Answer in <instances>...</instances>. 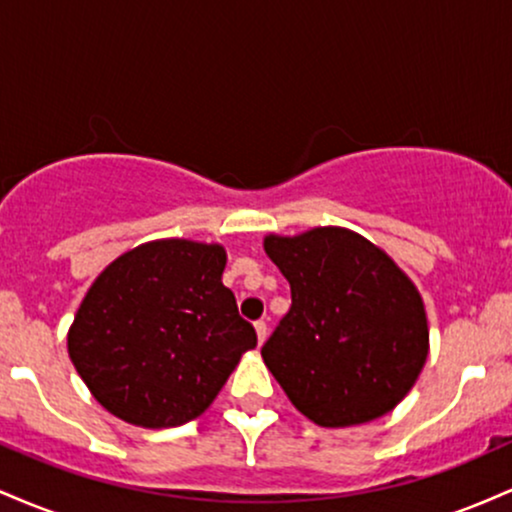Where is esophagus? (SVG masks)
I'll return each mask as SVG.
<instances>
[{"mask_svg": "<svg viewBox=\"0 0 512 512\" xmlns=\"http://www.w3.org/2000/svg\"><path fill=\"white\" fill-rule=\"evenodd\" d=\"M255 332H257V339H260V344H264V339H267V322L257 320L255 322Z\"/></svg>", "mask_w": 512, "mask_h": 512, "instance_id": "1", "label": "esophagus"}]
</instances>
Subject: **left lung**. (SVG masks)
Segmentation results:
<instances>
[{"mask_svg":"<svg viewBox=\"0 0 512 512\" xmlns=\"http://www.w3.org/2000/svg\"><path fill=\"white\" fill-rule=\"evenodd\" d=\"M291 310L262 358L291 404L322 428L368 424L409 395L428 358L426 305L397 262L342 226L264 236Z\"/></svg>","mask_w":512,"mask_h":512,"instance_id":"left-lung-1","label":"left lung"}]
</instances>
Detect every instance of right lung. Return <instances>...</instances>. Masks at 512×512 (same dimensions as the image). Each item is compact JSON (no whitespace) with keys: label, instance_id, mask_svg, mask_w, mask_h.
I'll return each mask as SVG.
<instances>
[{"label":"right lung","instance_id":"1","mask_svg":"<svg viewBox=\"0 0 512 512\" xmlns=\"http://www.w3.org/2000/svg\"><path fill=\"white\" fill-rule=\"evenodd\" d=\"M223 269V245L161 238L122 252L96 276L67 351L103 409L142 428L180 426L209 409L257 346Z\"/></svg>","mask_w":512,"mask_h":512}]
</instances>
